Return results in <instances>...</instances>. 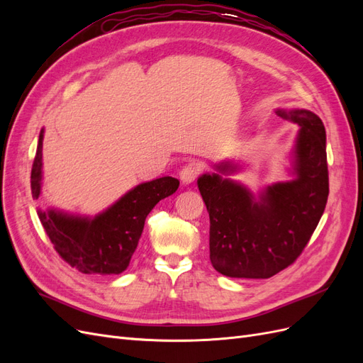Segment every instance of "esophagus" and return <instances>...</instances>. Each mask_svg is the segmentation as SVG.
<instances>
[{
  "label": "esophagus",
  "instance_id": "obj_1",
  "mask_svg": "<svg viewBox=\"0 0 363 363\" xmlns=\"http://www.w3.org/2000/svg\"><path fill=\"white\" fill-rule=\"evenodd\" d=\"M199 167H196V164H194V163H189V164H186V167L180 171V180H182V183L183 184H191V183H194L195 182V179H196V175H199Z\"/></svg>",
  "mask_w": 363,
  "mask_h": 363
}]
</instances>
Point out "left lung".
I'll list each match as a JSON object with an SVG mask.
<instances>
[{
  "label": "left lung",
  "mask_w": 363,
  "mask_h": 363,
  "mask_svg": "<svg viewBox=\"0 0 363 363\" xmlns=\"http://www.w3.org/2000/svg\"><path fill=\"white\" fill-rule=\"evenodd\" d=\"M300 127L291 150L292 180L268 184L257 195L228 179L239 164L224 160L196 180L211 218V262L223 276L269 279L288 268L309 242L328 196L325 128L306 108H277Z\"/></svg>",
  "instance_id": "left-lung-1"
}]
</instances>
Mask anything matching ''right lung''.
Returning a JSON list of instances; mask_svg holds the SVG:
<instances>
[{"instance_id":"add662e5","label":"right lung","mask_w":363,"mask_h":363,"mask_svg":"<svg viewBox=\"0 0 363 363\" xmlns=\"http://www.w3.org/2000/svg\"><path fill=\"white\" fill-rule=\"evenodd\" d=\"M42 144L43 128L31 168V194L35 200L42 192ZM179 184L180 182L174 177L140 183L95 216L74 215L54 207L47 211L39 208L38 215L54 248L72 268L100 276L121 274L130 265L145 218L160 200L177 191Z\"/></svg>"}]
</instances>
